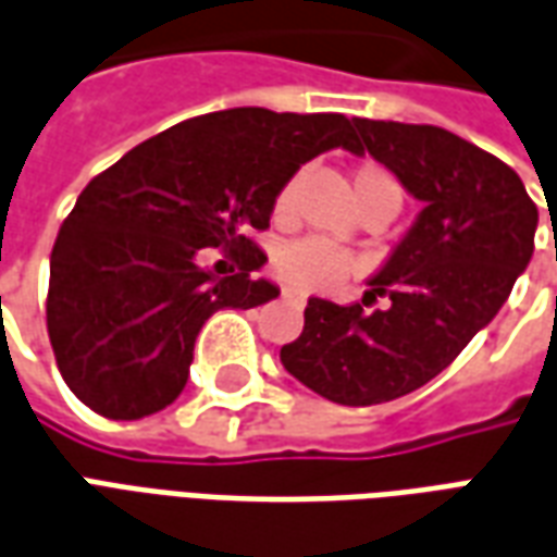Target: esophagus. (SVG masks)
I'll return each instance as SVG.
<instances>
[{"mask_svg": "<svg viewBox=\"0 0 557 557\" xmlns=\"http://www.w3.org/2000/svg\"><path fill=\"white\" fill-rule=\"evenodd\" d=\"M283 301L289 304V307H295V310H301L304 304H307V295L298 289H283Z\"/></svg>", "mask_w": 557, "mask_h": 557, "instance_id": "obj_1", "label": "esophagus"}]
</instances>
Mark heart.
<instances>
[{
  "label": "heart",
  "mask_w": 557,
  "mask_h": 557,
  "mask_svg": "<svg viewBox=\"0 0 557 557\" xmlns=\"http://www.w3.org/2000/svg\"><path fill=\"white\" fill-rule=\"evenodd\" d=\"M295 190H298V175H292L289 182L280 187L277 202H274L277 218H286L292 211ZM351 194H355L358 206L373 202V199L391 202L394 208H399V202H403L399 182L379 163H361L351 172ZM274 271L283 283L298 286V289H334L349 274H355V259L339 247L315 242V238H301V242L280 247L277 256H274Z\"/></svg>",
  "instance_id": "heart-1"
}]
</instances>
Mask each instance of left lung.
<instances>
[{"label": "left lung", "instance_id": "left-lung-1", "mask_svg": "<svg viewBox=\"0 0 557 557\" xmlns=\"http://www.w3.org/2000/svg\"><path fill=\"white\" fill-rule=\"evenodd\" d=\"M420 214L370 277L363 304L310 298L301 337L280 361L339 406H379L442 373L502 310L534 253L537 206L504 160L435 125L351 119ZM387 297L382 311H363Z\"/></svg>", "mask_w": 557, "mask_h": 557}]
</instances>
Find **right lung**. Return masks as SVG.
<instances>
[{"instance_id":"add662e5","label":"right lung","mask_w":557,"mask_h":557,"mask_svg":"<svg viewBox=\"0 0 557 557\" xmlns=\"http://www.w3.org/2000/svg\"><path fill=\"white\" fill-rule=\"evenodd\" d=\"M331 148H358L346 115L235 107L172 125L86 184L47 292L55 363L79 403L139 420L178 399L208 319L280 295L256 277L268 256L247 235L268 230L280 187ZM206 246L239 271L199 267Z\"/></svg>"}]
</instances>
